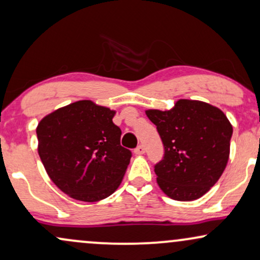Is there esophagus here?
<instances>
[{"mask_svg": "<svg viewBox=\"0 0 260 260\" xmlns=\"http://www.w3.org/2000/svg\"><path fill=\"white\" fill-rule=\"evenodd\" d=\"M134 153H136V154H143V153H145V147H144V145L137 146L136 149H134Z\"/></svg>", "mask_w": 260, "mask_h": 260, "instance_id": "1", "label": "esophagus"}]
</instances>
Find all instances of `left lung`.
<instances>
[{
    "instance_id": "1",
    "label": "left lung",
    "mask_w": 260,
    "mask_h": 260,
    "mask_svg": "<svg viewBox=\"0 0 260 260\" xmlns=\"http://www.w3.org/2000/svg\"><path fill=\"white\" fill-rule=\"evenodd\" d=\"M164 145L154 164L157 183L169 198L188 202L218 181L229 158L233 127L222 110L180 100L172 110H146Z\"/></svg>"
}]
</instances>
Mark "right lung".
Here are the masks:
<instances>
[{
  "label": "right lung",
  "mask_w": 260,
  "mask_h": 260,
  "mask_svg": "<svg viewBox=\"0 0 260 260\" xmlns=\"http://www.w3.org/2000/svg\"><path fill=\"white\" fill-rule=\"evenodd\" d=\"M115 111L79 101L45 116L37 127L38 153L52 182L81 202L116 190L132 152L121 146Z\"/></svg>",
  "instance_id": "right-lung-1"
}]
</instances>
